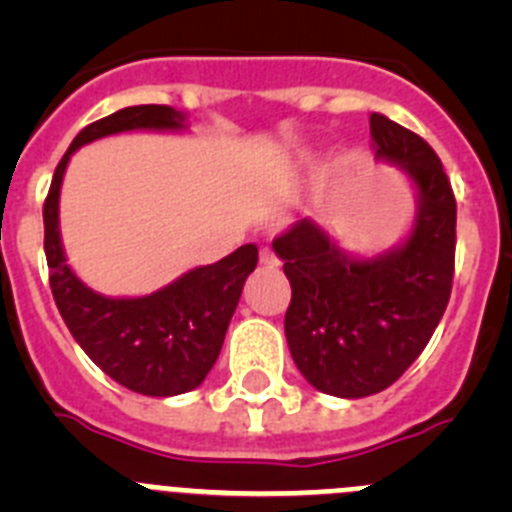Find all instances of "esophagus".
<instances>
[{
	"instance_id": "34e87169",
	"label": "esophagus",
	"mask_w": 512,
	"mask_h": 512,
	"mask_svg": "<svg viewBox=\"0 0 512 512\" xmlns=\"http://www.w3.org/2000/svg\"><path fill=\"white\" fill-rule=\"evenodd\" d=\"M259 261L264 266H269V269H274V266H279V259H277V253L271 251V248H261L259 253Z\"/></svg>"
}]
</instances>
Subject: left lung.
<instances>
[{"label":"left lung","instance_id":"1","mask_svg":"<svg viewBox=\"0 0 512 512\" xmlns=\"http://www.w3.org/2000/svg\"><path fill=\"white\" fill-rule=\"evenodd\" d=\"M369 128L379 161L400 166L415 187L408 238L359 259L305 217L274 241L292 284L289 354L315 390L346 400L377 395L405 374L431 341L454 282L456 200L441 158L379 112Z\"/></svg>","mask_w":512,"mask_h":512}]
</instances>
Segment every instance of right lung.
<instances>
[{"label":"right lung","mask_w":512,"mask_h":512,"mask_svg":"<svg viewBox=\"0 0 512 512\" xmlns=\"http://www.w3.org/2000/svg\"><path fill=\"white\" fill-rule=\"evenodd\" d=\"M184 120L182 112L166 104H138L87 125L63 153L43 205L45 259L63 323L107 377L148 397L184 395L205 382L220 356L243 284L259 264V248L246 243L217 264L197 266L146 297H104L66 264L58 200L76 148L128 130H184Z\"/></svg>","instance_id":"1"}]
</instances>
